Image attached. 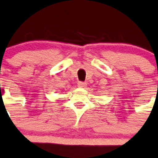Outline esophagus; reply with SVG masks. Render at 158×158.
Wrapping results in <instances>:
<instances>
[{
	"label": "esophagus",
	"mask_w": 158,
	"mask_h": 158,
	"mask_svg": "<svg viewBox=\"0 0 158 158\" xmlns=\"http://www.w3.org/2000/svg\"><path fill=\"white\" fill-rule=\"evenodd\" d=\"M78 86L79 87H85L87 86V83H84V82H79L78 83Z\"/></svg>",
	"instance_id": "34e87169"
}]
</instances>
